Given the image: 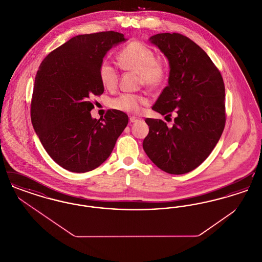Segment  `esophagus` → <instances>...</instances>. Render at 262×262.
<instances>
[{
    "mask_svg": "<svg viewBox=\"0 0 262 262\" xmlns=\"http://www.w3.org/2000/svg\"><path fill=\"white\" fill-rule=\"evenodd\" d=\"M139 121H141V119H140V118H137V117H130V118H129V122H130V123H137V122H139Z\"/></svg>",
    "mask_w": 262,
    "mask_h": 262,
    "instance_id": "1",
    "label": "esophagus"
}]
</instances>
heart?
Wrapping results in <instances>:
<instances>
[{
    "instance_id": "obj_1",
    "label": "heart",
    "mask_w": 262,
    "mask_h": 262,
    "mask_svg": "<svg viewBox=\"0 0 262 262\" xmlns=\"http://www.w3.org/2000/svg\"><path fill=\"white\" fill-rule=\"evenodd\" d=\"M119 64L126 71L139 75V82L148 88L160 86L166 78L165 63L155 59V54L148 46L138 41H133L124 47L118 55ZM99 77L103 86L107 89L117 88L119 72L111 62L104 61L100 64ZM147 99L136 94H122L111 101V107L121 112L137 114Z\"/></svg>"
}]
</instances>
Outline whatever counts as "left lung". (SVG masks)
Wrapping results in <instances>:
<instances>
[{
    "label": "left lung",
    "instance_id": "obj_1",
    "mask_svg": "<svg viewBox=\"0 0 262 262\" xmlns=\"http://www.w3.org/2000/svg\"><path fill=\"white\" fill-rule=\"evenodd\" d=\"M169 61L168 85L152 110L176 113L174 125L146 119L149 133L142 146L164 172L188 173L211 153L224 130L225 86L222 75L208 55L187 36L159 33L149 38Z\"/></svg>",
    "mask_w": 262,
    "mask_h": 262
}]
</instances>
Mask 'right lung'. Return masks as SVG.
Instances as JSON below:
<instances>
[{
  "label": "right lung",
  "instance_id": "obj_1",
  "mask_svg": "<svg viewBox=\"0 0 262 262\" xmlns=\"http://www.w3.org/2000/svg\"><path fill=\"white\" fill-rule=\"evenodd\" d=\"M124 34L106 31L70 39L41 62L31 100V122L43 147L63 169L85 173L105 162L128 123L109 110L93 119L91 98L104 92L100 64Z\"/></svg>",
  "mask_w": 262,
  "mask_h": 262
}]
</instances>
